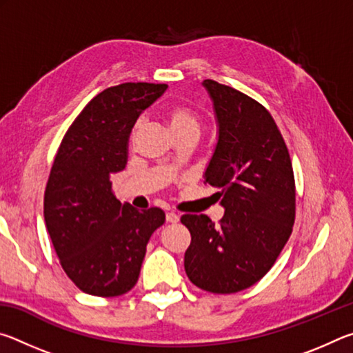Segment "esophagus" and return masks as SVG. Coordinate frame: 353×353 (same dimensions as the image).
Masks as SVG:
<instances>
[{"label": "esophagus", "mask_w": 353, "mask_h": 353, "mask_svg": "<svg viewBox=\"0 0 353 353\" xmlns=\"http://www.w3.org/2000/svg\"><path fill=\"white\" fill-rule=\"evenodd\" d=\"M166 221H168V223H177L179 221V214L177 213H174V212H168L166 213Z\"/></svg>", "instance_id": "1"}]
</instances>
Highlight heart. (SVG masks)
I'll return each mask as SVG.
<instances>
[{
	"instance_id": "obj_1",
	"label": "heart",
	"mask_w": 353,
	"mask_h": 353,
	"mask_svg": "<svg viewBox=\"0 0 353 353\" xmlns=\"http://www.w3.org/2000/svg\"><path fill=\"white\" fill-rule=\"evenodd\" d=\"M166 121H168V126L174 135L183 132L199 134L201 121L198 113L185 104L171 105L166 110Z\"/></svg>"
}]
</instances>
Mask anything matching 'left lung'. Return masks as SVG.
Segmentation results:
<instances>
[{
	"mask_svg": "<svg viewBox=\"0 0 353 353\" xmlns=\"http://www.w3.org/2000/svg\"><path fill=\"white\" fill-rule=\"evenodd\" d=\"M210 94L218 143L204 172L219 188L224 216L183 214L191 234L185 272L198 288L230 294L246 290L271 270L291 235L296 188L291 159L276 121L265 107L216 81L202 82Z\"/></svg>",
	"mask_w": 353,
	"mask_h": 353,
	"instance_id": "1",
	"label": "left lung"
}]
</instances>
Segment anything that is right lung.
<instances>
[{"label":"right lung","instance_id":"obj_1","mask_svg":"<svg viewBox=\"0 0 353 353\" xmlns=\"http://www.w3.org/2000/svg\"><path fill=\"white\" fill-rule=\"evenodd\" d=\"M166 83L126 82L97 94L65 134L45 190L48 234L73 283L115 297L134 288L146 244L165 213L137 210L112 193L110 177L128 163L130 130Z\"/></svg>","mask_w":353,"mask_h":353}]
</instances>
